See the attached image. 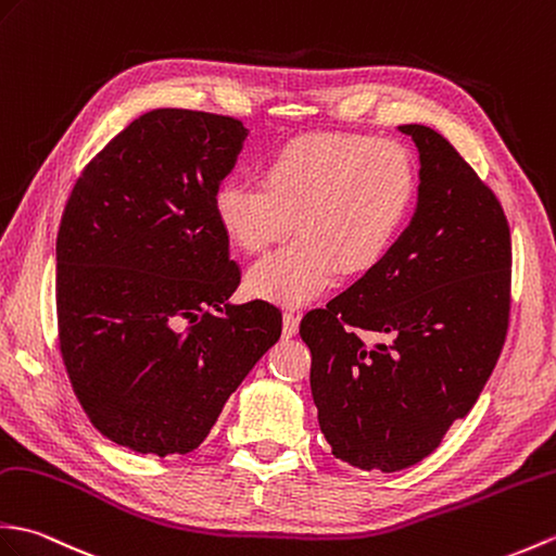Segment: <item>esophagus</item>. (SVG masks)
Wrapping results in <instances>:
<instances>
[{
    "instance_id": "34e87169",
    "label": "esophagus",
    "mask_w": 556,
    "mask_h": 556,
    "mask_svg": "<svg viewBox=\"0 0 556 556\" xmlns=\"http://www.w3.org/2000/svg\"><path fill=\"white\" fill-rule=\"evenodd\" d=\"M299 321H301V317L295 315L293 309H287V313H283V327H281L283 339H291V337H295V333H299Z\"/></svg>"
}]
</instances>
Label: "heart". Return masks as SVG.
Masks as SVG:
<instances>
[{
	"label": "heart",
	"instance_id": "b5f03b06",
	"mask_svg": "<svg viewBox=\"0 0 556 556\" xmlns=\"http://www.w3.org/2000/svg\"><path fill=\"white\" fill-rule=\"evenodd\" d=\"M412 153L395 139L303 135L261 163V187L229 179L213 208L241 251L261 253L293 229L299 239L249 275L257 299L303 305L343 275L367 273L391 251L417 199Z\"/></svg>",
	"mask_w": 556,
	"mask_h": 556
}]
</instances>
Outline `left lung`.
Segmentation results:
<instances>
[{
	"label": "left lung",
	"mask_w": 556,
	"mask_h": 556,
	"mask_svg": "<svg viewBox=\"0 0 556 556\" xmlns=\"http://www.w3.org/2000/svg\"><path fill=\"white\" fill-rule=\"evenodd\" d=\"M419 151L417 205L381 263L301 321L309 389L333 457L400 471L467 417L509 319V225L471 165L426 125H400ZM355 328L386 342L365 344Z\"/></svg>",
	"instance_id": "8db88e82"
}]
</instances>
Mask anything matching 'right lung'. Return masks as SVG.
Wrapping results in <instances>:
<instances>
[{
  "mask_svg": "<svg viewBox=\"0 0 556 556\" xmlns=\"http://www.w3.org/2000/svg\"><path fill=\"white\" fill-rule=\"evenodd\" d=\"M249 130L156 109L75 182L56 239L59 341L89 421L141 455L197 450L227 397L281 337L241 281L213 199Z\"/></svg>",
  "mask_w": 556,
  "mask_h": 556,
  "instance_id": "add662e5",
  "label": "right lung"
}]
</instances>
